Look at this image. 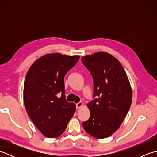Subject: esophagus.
<instances>
[{
	"mask_svg": "<svg viewBox=\"0 0 157 157\" xmlns=\"http://www.w3.org/2000/svg\"><path fill=\"white\" fill-rule=\"evenodd\" d=\"M75 105H76V108L78 109H79V108H81L82 106H83V103H82V102H79L76 103Z\"/></svg>",
	"mask_w": 157,
	"mask_h": 157,
	"instance_id": "34e87169",
	"label": "esophagus"
}]
</instances>
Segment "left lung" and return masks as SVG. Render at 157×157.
I'll return each instance as SVG.
<instances>
[{"label": "left lung", "mask_w": 157, "mask_h": 157, "mask_svg": "<svg viewBox=\"0 0 157 157\" xmlns=\"http://www.w3.org/2000/svg\"><path fill=\"white\" fill-rule=\"evenodd\" d=\"M82 62L94 84V99L88 104L90 117L83 122V128L93 137L108 138L119 128L130 109L131 86L121 63L109 53L83 56Z\"/></svg>", "instance_id": "obj_1"}]
</instances>
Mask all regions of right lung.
I'll return each mask as SVG.
<instances>
[{
	"label": "right lung",
	"mask_w": 157,
	"mask_h": 157,
	"mask_svg": "<svg viewBox=\"0 0 157 157\" xmlns=\"http://www.w3.org/2000/svg\"><path fill=\"white\" fill-rule=\"evenodd\" d=\"M79 56L47 54L33 63L26 74L23 101L34 125L44 136H61L75 111L67 101L64 77L78 63Z\"/></svg>",
	"instance_id": "obj_1"
}]
</instances>
